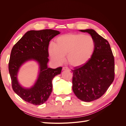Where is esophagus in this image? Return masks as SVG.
<instances>
[{
	"instance_id": "34e87169",
	"label": "esophagus",
	"mask_w": 126,
	"mask_h": 126,
	"mask_svg": "<svg viewBox=\"0 0 126 126\" xmlns=\"http://www.w3.org/2000/svg\"><path fill=\"white\" fill-rule=\"evenodd\" d=\"M63 70H69L70 71V69L69 68H68L67 67H63Z\"/></svg>"
}]
</instances>
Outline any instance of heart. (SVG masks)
<instances>
[{
	"instance_id": "b5f03b06",
	"label": "heart",
	"mask_w": 126,
	"mask_h": 126,
	"mask_svg": "<svg viewBox=\"0 0 126 126\" xmlns=\"http://www.w3.org/2000/svg\"><path fill=\"white\" fill-rule=\"evenodd\" d=\"M95 49V41L93 37L82 33H67L58 37L55 44H50L49 53L56 63L63 62L64 56L70 65L78 67L88 62Z\"/></svg>"
}]
</instances>
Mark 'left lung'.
I'll return each instance as SVG.
<instances>
[{
    "label": "left lung",
    "instance_id": "obj_1",
    "mask_svg": "<svg viewBox=\"0 0 126 126\" xmlns=\"http://www.w3.org/2000/svg\"><path fill=\"white\" fill-rule=\"evenodd\" d=\"M90 34L95 49L88 62L74 70L72 90L81 100L90 102L100 98L115 78V59L108 41L93 29L80 30Z\"/></svg>",
    "mask_w": 126,
    "mask_h": 126
}]
</instances>
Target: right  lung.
<instances>
[{
    "instance_id": "1",
    "label": "right lung",
    "mask_w": 126,
    "mask_h": 126,
    "mask_svg": "<svg viewBox=\"0 0 126 126\" xmlns=\"http://www.w3.org/2000/svg\"><path fill=\"white\" fill-rule=\"evenodd\" d=\"M59 32L52 29L30 30L27 32L12 48L8 64L13 90L25 101L40 105L47 100L52 89V80L61 73L62 67L48 68L49 42ZM35 60L39 63L40 72L34 86L29 89L22 87L17 82V73L25 62Z\"/></svg>"
}]
</instances>
